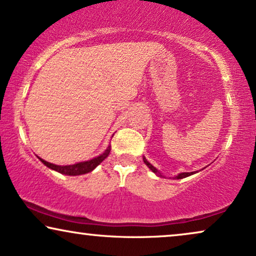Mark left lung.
Returning <instances> with one entry per match:
<instances>
[{
	"instance_id": "1",
	"label": "left lung",
	"mask_w": 256,
	"mask_h": 256,
	"mask_svg": "<svg viewBox=\"0 0 256 256\" xmlns=\"http://www.w3.org/2000/svg\"><path fill=\"white\" fill-rule=\"evenodd\" d=\"M144 164L148 166V168H149V169H150V170H152V172H155V174H156V175H158V176H162V175H161V172H158V169L154 167V166H152V164H149V162H148L147 160H146V158H144ZM193 174H195V172H181V174H178V176H176V178H184L190 176V175H193Z\"/></svg>"
}]
</instances>
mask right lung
<instances>
[{
	"label": "right lung",
	"instance_id": "add662e5",
	"mask_svg": "<svg viewBox=\"0 0 256 256\" xmlns=\"http://www.w3.org/2000/svg\"><path fill=\"white\" fill-rule=\"evenodd\" d=\"M109 152H110V146H109V147L104 150V152H102L100 156L92 158V160H89V161L78 162V164H70V166H58L54 164H49V162L44 161L43 158H38L43 164L47 166L48 168L52 169V170H56V172H61V174H64V175H72V176H75V175L87 174V172H92V169H95L96 167H98V166L108 156Z\"/></svg>",
	"mask_w": 256,
	"mask_h": 256
}]
</instances>
